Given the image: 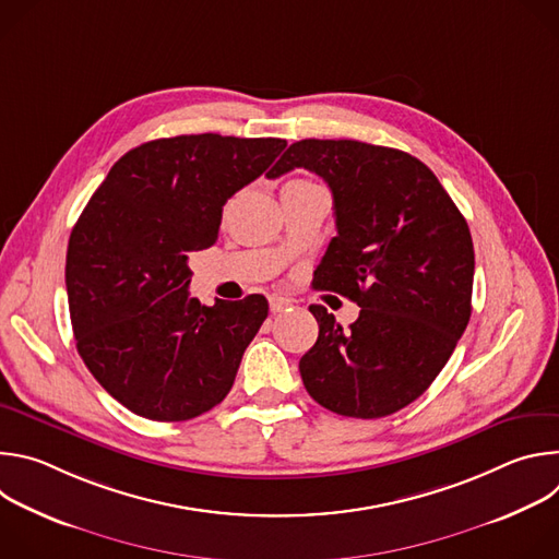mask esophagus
I'll return each mask as SVG.
<instances>
[{"label": "esophagus", "instance_id": "esophagus-1", "mask_svg": "<svg viewBox=\"0 0 559 559\" xmlns=\"http://www.w3.org/2000/svg\"><path fill=\"white\" fill-rule=\"evenodd\" d=\"M289 307V300L287 298H281V296H270V311L272 313H281Z\"/></svg>", "mask_w": 559, "mask_h": 559}]
</instances>
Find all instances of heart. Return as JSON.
I'll return each instance as SVG.
<instances>
[{"instance_id": "heart-1", "label": "heart", "mask_w": 559, "mask_h": 559, "mask_svg": "<svg viewBox=\"0 0 559 559\" xmlns=\"http://www.w3.org/2000/svg\"><path fill=\"white\" fill-rule=\"evenodd\" d=\"M302 183H309V181H302V179H292V181H287L285 186H302Z\"/></svg>"}]
</instances>
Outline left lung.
I'll list each match as a JSON object with an SVG mask.
<instances>
[{
    "mask_svg": "<svg viewBox=\"0 0 559 559\" xmlns=\"http://www.w3.org/2000/svg\"><path fill=\"white\" fill-rule=\"evenodd\" d=\"M305 168L334 197L338 234L313 274L316 289L358 302L343 330L311 305L318 341L300 358L307 393L349 418H384L420 397L451 358L471 318V231L416 156L352 139L289 145L272 179Z\"/></svg>",
    "mask_w": 559,
    "mask_h": 559,
    "instance_id": "obj_1",
    "label": "left lung"
}]
</instances>
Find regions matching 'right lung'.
I'll return each instance as SVG.
<instances>
[{
	"instance_id": "obj_1",
	"label": "right lung",
	"mask_w": 559,
	"mask_h": 559,
	"mask_svg": "<svg viewBox=\"0 0 559 559\" xmlns=\"http://www.w3.org/2000/svg\"><path fill=\"white\" fill-rule=\"evenodd\" d=\"M285 145L212 132L141 143L72 227L66 289L76 352L132 414L181 423L229 393L270 307L261 294L212 307L190 298L188 257L216 243L227 199L272 177Z\"/></svg>"
}]
</instances>
